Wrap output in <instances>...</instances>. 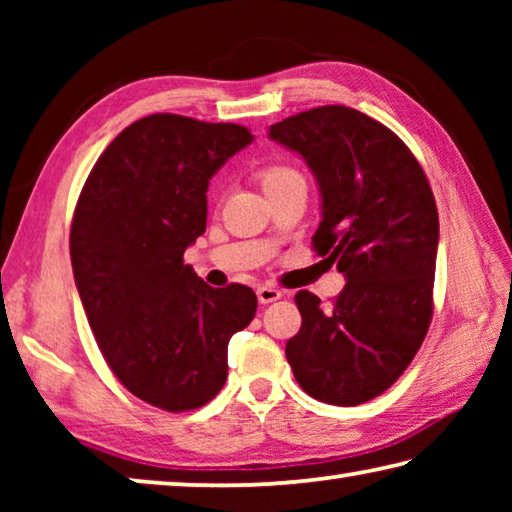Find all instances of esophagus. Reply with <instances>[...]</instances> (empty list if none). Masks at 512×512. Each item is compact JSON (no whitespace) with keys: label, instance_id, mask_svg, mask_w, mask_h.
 <instances>
[{"label":"esophagus","instance_id":"1","mask_svg":"<svg viewBox=\"0 0 512 512\" xmlns=\"http://www.w3.org/2000/svg\"><path fill=\"white\" fill-rule=\"evenodd\" d=\"M282 298V291L275 289V287H268V284H264V287H257V300L262 302V305H268V302H275Z\"/></svg>","mask_w":512,"mask_h":512}]
</instances>
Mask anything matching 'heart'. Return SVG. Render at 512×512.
<instances>
[{
  "instance_id": "b5f03b06",
  "label": "heart",
  "mask_w": 512,
  "mask_h": 512,
  "mask_svg": "<svg viewBox=\"0 0 512 512\" xmlns=\"http://www.w3.org/2000/svg\"><path fill=\"white\" fill-rule=\"evenodd\" d=\"M298 178H302V173L298 169H293L291 164H268V167L259 171V180H262L264 192L287 185L291 180H298Z\"/></svg>"
}]
</instances>
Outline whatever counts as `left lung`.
Here are the masks:
<instances>
[{"instance_id":"left-lung-1","label":"left lung","mask_w":512,"mask_h":512,"mask_svg":"<svg viewBox=\"0 0 512 512\" xmlns=\"http://www.w3.org/2000/svg\"><path fill=\"white\" fill-rule=\"evenodd\" d=\"M268 137L314 173L320 225L311 241L348 280L332 307L296 293L302 327L287 359L314 400L363 404L395 384L429 329L436 201L400 137L354 108L300 112Z\"/></svg>"}]
</instances>
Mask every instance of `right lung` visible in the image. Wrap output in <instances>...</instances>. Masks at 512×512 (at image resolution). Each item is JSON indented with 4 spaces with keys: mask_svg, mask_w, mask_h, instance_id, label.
Instances as JSON below:
<instances>
[{
    "mask_svg": "<svg viewBox=\"0 0 512 512\" xmlns=\"http://www.w3.org/2000/svg\"><path fill=\"white\" fill-rule=\"evenodd\" d=\"M253 140L237 124L149 115L101 153L76 205L69 253L94 339L121 384L158 409L210 402L232 334L255 318L253 289H212L183 262L205 232L212 176Z\"/></svg>",
    "mask_w": 512,
    "mask_h": 512,
    "instance_id": "right-lung-1",
    "label": "right lung"
}]
</instances>
